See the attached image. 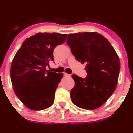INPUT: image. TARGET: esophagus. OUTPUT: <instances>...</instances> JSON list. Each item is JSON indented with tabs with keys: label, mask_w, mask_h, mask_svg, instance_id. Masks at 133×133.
<instances>
[{
	"label": "esophagus",
	"mask_w": 133,
	"mask_h": 133,
	"mask_svg": "<svg viewBox=\"0 0 133 133\" xmlns=\"http://www.w3.org/2000/svg\"><path fill=\"white\" fill-rule=\"evenodd\" d=\"M64 76H68V77H70L71 75L70 74H68V73H64Z\"/></svg>",
	"instance_id": "esophagus-1"
}]
</instances>
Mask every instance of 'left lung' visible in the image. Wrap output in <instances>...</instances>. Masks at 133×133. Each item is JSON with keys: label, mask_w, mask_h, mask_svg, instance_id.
<instances>
[{"label": "left lung", "mask_w": 133, "mask_h": 133, "mask_svg": "<svg viewBox=\"0 0 133 133\" xmlns=\"http://www.w3.org/2000/svg\"><path fill=\"white\" fill-rule=\"evenodd\" d=\"M67 44L75 58L85 64V79L73 74L75 86L71 90L73 104L92 110L104 104L112 95L118 80L120 62L115 49L96 32L69 33Z\"/></svg>", "instance_id": "1"}]
</instances>
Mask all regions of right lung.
<instances>
[{
	"instance_id": "right-lung-1",
	"label": "right lung",
	"mask_w": 133,
	"mask_h": 133,
	"mask_svg": "<svg viewBox=\"0 0 133 133\" xmlns=\"http://www.w3.org/2000/svg\"><path fill=\"white\" fill-rule=\"evenodd\" d=\"M67 34L38 33L25 39L11 65L10 76L17 97L29 109L40 111L52 105L63 73L46 71L54 61L53 53Z\"/></svg>"
}]
</instances>
